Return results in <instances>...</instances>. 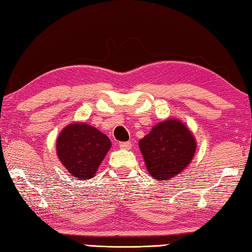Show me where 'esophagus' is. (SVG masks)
<instances>
[{"label":"esophagus","mask_w":252,"mask_h":252,"mask_svg":"<svg viewBox=\"0 0 252 252\" xmlns=\"http://www.w3.org/2000/svg\"><path fill=\"white\" fill-rule=\"evenodd\" d=\"M120 148L123 149V150H129V149H131V144H130L129 141H127V142H121V144H120Z\"/></svg>","instance_id":"esophagus-1"}]
</instances>
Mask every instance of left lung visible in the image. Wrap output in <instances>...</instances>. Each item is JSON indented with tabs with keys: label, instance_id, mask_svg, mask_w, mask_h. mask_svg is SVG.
Masks as SVG:
<instances>
[{
	"label": "left lung",
	"instance_id": "8db88e82",
	"mask_svg": "<svg viewBox=\"0 0 252 252\" xmlns=\"http://www.w3.org/2000/svg\"><path fill=\"white\" fill-rule=\"evenodd\" d=\"M138 145L146 168L157 181L171 180L182 172L196 151L193 132L177 118L158 123Z\"/></svg>",
	"mask_w": 252,
	"mask_h": 252
}]
</instances>
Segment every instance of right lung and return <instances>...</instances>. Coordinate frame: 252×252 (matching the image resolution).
Segmentation results:
<instances>
[{"label":"right lung","mask_w":252,"mask_h":252,"mask_svg":"<svg viewBox=\"0 0 252 252\" xmlns=\"http://www.w3.org/2000/svg\"><path fill=\"white\" fill-rule=\"evenodd\" d=\"M112 142L97 128L85 123H71L65 126L56 141L57 156L69 173L79 180L95 177Z\"/></svg>","instance_id":"add662e5"}]
</instances>
